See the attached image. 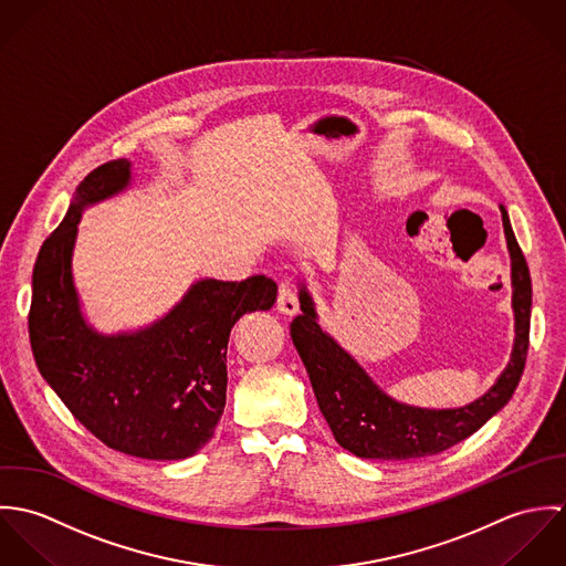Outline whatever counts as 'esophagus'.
Returning <instances> with one entry per match:
<instances>
[{"instance_id": "obj_1", "label": "esophagus", "mask_w": 566, "mask_h": 566, "mask_svg": "<svg viewBox=\"0 0 566 566\" xmlns=\"http://www.w3.org/2000/svg\"><path fill=\"white\" fill-rule=\"evenodd\" d=\"M276 310L285 316H294L298 312V294H296L294 283L281 281L279 296H276Z\"/></svg>"}]
</instances>
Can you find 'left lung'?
<instances>
[{"instance_id":"obj_1","label":"left lung","mask_w":566,"mask_h":566,"mask_svg":"<svg viewBox=\"0 0 566 566\" xmlns=\"http://www.w3.org/2000/svg\"><path fill=\"white\" fill-rule=\"evenodd\" d=\"M512 259V307L516 339L507 368L482 399L458 409H420L386 397L368 375L316 323L310 294L301 290L303 314L290 324L292 342L307 368L314 395L339 447L359 458L409 460L436 455L473 436L507 403L525 370L530 348L532 279L525 254L501 207Z\"/></svg>"}]
</instances>
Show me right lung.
I'll use <instances>...</instances> for the list:
<instances>
[{"mask_svg":"<svg viewBox=\"0 0 566 566\" xmlns=\"http://www.w3.org/2000/svg\"><path fill=\"white\" fill-rule=\"evenodd\" d=\"M130 180L126 159L88 171L32 270L28 333L43 379L106 447L146 460H182L202 449L227 405V344L233 324L276 301V283L200 281L163 321L104 337L82 321L72 248L82 207Z\"/></svg>","mask_w":566,"mask_h":566,"instance_id":"add662e5","label":"right lung"}]
</instances>
